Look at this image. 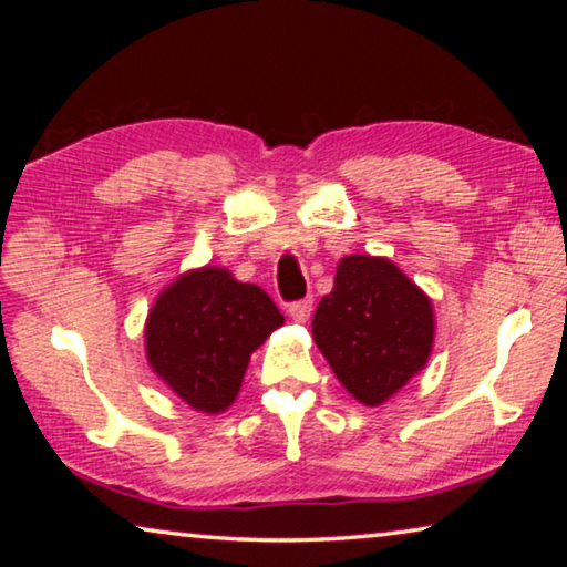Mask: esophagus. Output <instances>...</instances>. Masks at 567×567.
Masks as SVG:
<instances>
[{
    "instance_id": "1",
    "label": "esophagus",
    "mask_w": 567,
    "mask_h": 567,
    "mask_svg": "<svg viewBox=\"0 0 567 567\" xmlns=\"http://www.w3.org/2000/svg\"><path fill=\"white\" fill-rule=\"evenodd\" d=\"M287 312H290V318L295 322H307L310 320V312H312V297H302V300H295L287 305Z\"/></svg>"
}]
</instances>
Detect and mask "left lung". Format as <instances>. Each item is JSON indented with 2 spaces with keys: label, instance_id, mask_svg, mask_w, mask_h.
Instances as JSON below:
<instances>
[{
  "label": "left lung",
  "instance_id": "1",
  "mask_svg": "<svg viewBox=\"0 0 567 567\" xmlns=\"http://www.w3.org/2000/svg\"><path fill=\"white\" fill-rule=\"evenodd\" d=\"M312 338L344 390L362 405H380L425 368L433 305L385 257L350 255L315 310Z\"/></svg>",
  "mask_w": 567,
  "mask_h": 567
}]
</instances>
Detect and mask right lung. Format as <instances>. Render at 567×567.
<instances>
[{
	"mask_svg": "<svg viewBox=\"0 0 567 567\" xmlns=\"http://www.w3.org/2000/svg\"><path fill=\"white\" fill-rule=\"evenodd\" d=\"M282 322L262 287L203 267L182 275L152 307L147 360L187 405L217 415L237 398L249 354Z\"/></svg>",
	"mask_w": 567,
	"mask_h": 567,
	"instance_id": "add662e5",
	"label": "right lung"
}]
</instances>
